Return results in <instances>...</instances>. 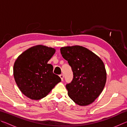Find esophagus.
<instances>
[{"label":"esophagus","instance_id":"esophagus-1","mask_svg":"<svg viewBox=\"0 0 127 127\" xmlns=\"http://www.w3.org/2000/svg\"><path fill=\"white\" fill-rule=\"evenodd\" d=\"M59 77H61V79H62V81H63V78H64V76H63V74H61L59 76Z\"/></svg>","mask_w":127,"mask_h":127}]
</instances>
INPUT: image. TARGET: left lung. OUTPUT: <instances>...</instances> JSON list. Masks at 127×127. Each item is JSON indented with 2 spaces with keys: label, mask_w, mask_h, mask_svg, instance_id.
<instances>
[{
  "label": "left lung",
  "mask_w": 127,
  "mask_h": 127,
  "mask_svg": "<svg viewBox=\"0 0 127 127\" xmlns=\"http://www.w3.org/2000/svg\"><path fill=\"white\" fill-rule=\"evenodd\" d=\"M61 52L73 72L72 81L66 85L69 97L80 106L92 104L106 83V72L102 61L82 46L62 47Z\"/></svg>",
  "instance_id": "1"
}]
</instances>
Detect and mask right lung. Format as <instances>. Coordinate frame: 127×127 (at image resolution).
Segmentation results:
<instances>
[{
  "instance_id": "obj_1",
  "label": "right lung",
  "mask_w": 127,
  "mask_h": 127,
  "mask_svg": "<svg viewBox=\"0 0 127 127\" xmlns=\"http://www.w3.org/2000/svg\"><path fill=\"white\" fill-rule=\"evenodd\" d=\"M55 53L54 48L42 45L31 47L18 56L13 66V76L19 89L31 100L46 96L61 81L48 64Z\"/></svg>"
}]
</instances>
